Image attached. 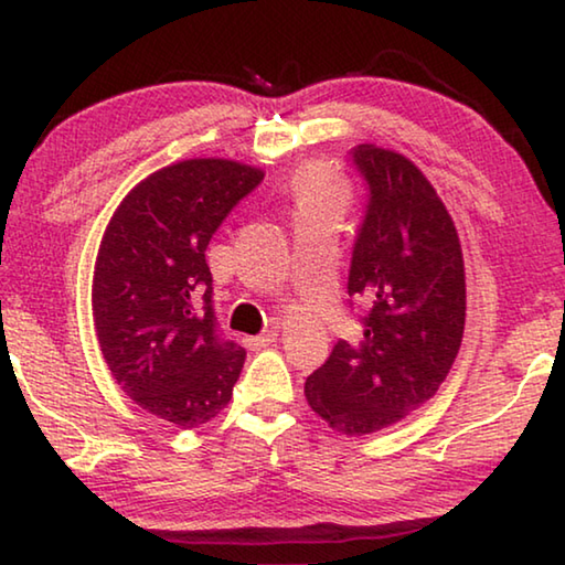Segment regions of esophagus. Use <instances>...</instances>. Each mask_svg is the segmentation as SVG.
Masks as SVG:
<instances>
[{"label":"esophagus","instance_id":"34e87169","mask_svg":"<svg viewBox=\"0 0 565 565\" xmlns=\"http://www.w3.org/2000/svg\"><path fill=\"white\" fill-rule=\"evenodd\" d=\"M276 337H279V331L269 329V331L259 333V337H246L244 343H246V349H266V347H269V343L276 341Z\"/></svg>","mask_w":565,"mask_h":565}]
</instances>
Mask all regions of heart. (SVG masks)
I'll return each mask as SVG.
<instances>
[{
    "label": "heart",
    "mask_w": 565,
    "mask_h": 565,
    "mask_svg": "<svg viewBox=\"0 0 565 565\" xmlns=\"http://www.w3.org/2000/svg\"><path fill=\"white\" fill-rule=\"evenodd\" d=\"M294 194L299 199L301 209L341 206L343 199H347V186L331 167L311 164L294 177Z\"/></svg>",
    "instance_id": "obj_1"
}]
</instances>
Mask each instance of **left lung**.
Returning <instances> with one entry per match:
<instances>
[{"label":"left lung","mask_w":565,"mask_h":565,"mask_svg":"<svg viewBox=\"0 0 565 565\" xmlns=\"http://www.w3.org/2000/svg\"><path fill=\"white\" fill-rule=\"evenodd\" d=\"M366 181L349 296L369 303L363 337L339 341L306 379L313 414L343 436L376 434L444 384L461 349L466 274L454 218L420 169L376 145L351 149Z\"/></svg>","instance_id":"left-lung-1"}]
</instances>
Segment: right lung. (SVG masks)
<instances>
[{
	"label": "right lung",
	"instance_id": "1",
	"mask_svg": "<svg viewBox=\"0 0 565 565\" xmlns=\"http://www.w3.org/2000/svg\"><path fill=\"white\" fill-rule=\"evenodd\" d=\"M262 179L232 159L179 161L139 181L102 238L92 311L104 361L131 401L179 428L212 420L244 369L246 351L216 331L206 246Z\"/></svg>",
	"mask_w": 565,
	"mask_h": 565
}]
</instances>
